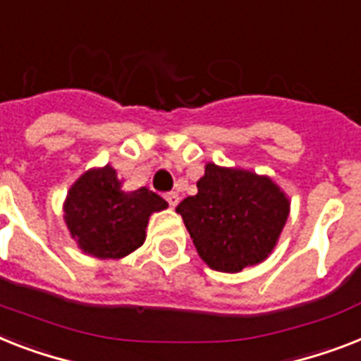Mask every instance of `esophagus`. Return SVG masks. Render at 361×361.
<instances>
[{"label":"esophagus","instance_id":"obj_1","mask_svg":"<svg viewBox=\"0 0 361 361\" xmlns=\"http://www.w3.org/2000/svg\"><path fill=\"white\" fill-rule=\"evenodd\" d=\"M165 200L169 202V206L174 207L176 204H178V202H180V196L176 195V192H166V195H165Z\"/></svg>","mask_w":361,"mask_h":361}]
</instances>
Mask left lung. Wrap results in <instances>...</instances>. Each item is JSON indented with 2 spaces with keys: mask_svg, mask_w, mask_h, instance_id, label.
I'll use <instances>...</instances> for the list:
<instances>
[{
  "mask_svg": "<svg viewBox=\"0 0 361 361\" xmlns=\"http://www.w3.org/2000/svg\"><path fill=\"white\" fill-rule=\"evenodd\" d=\"M198 192L176 207L200 257L211 269L239 272L272 252L289 215V202L265 176L213 163Z\"/></svg>",
  "mask_w": 361,
  "mask_h": 361,
  "instance_id": "obj_1",
  "label": "left lung"
}]
</instances>
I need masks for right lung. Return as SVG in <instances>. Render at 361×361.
<instances>
[{"mask_svg":"<svg viewBox=\"0 0 361 361\" xmlns=\"http://www.w3.org/2000/svg\"><path fill=\"white\" fill-rule=\"evenodd\" d=\"M166 207L146 187L124 192L114 169L85 172L64 204V221L79 248L90 256L118 259L145 243L148 216Z\"/></svg>","mask_w":361,"mask_h":361,"instance_id":"1","label":"right lung"}]
</instances>
